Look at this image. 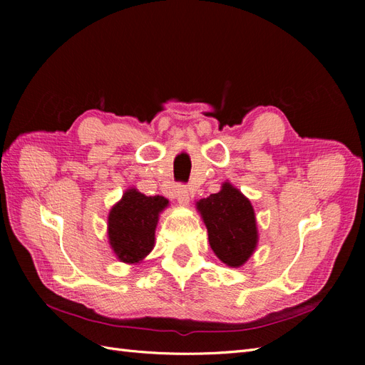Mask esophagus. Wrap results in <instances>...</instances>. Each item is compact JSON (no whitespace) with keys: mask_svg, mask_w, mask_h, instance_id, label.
<instances>
[{"mask_svg":"<svg viewBox=\"0 0 365 365\" xmlns=\"http://www.w3.org/2000/svg\"><path fill=\"white\" fill-rule=\"evenodd\" d=\"M176 197H178L180 205L187 207L190 202V190L187 189V187H178V190H176Z\"/></svg>","mask_w":365,"mask_h":365,"instance_id":"34e87169","label":"esophagus"}]
</instances>
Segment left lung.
Segmentation results:
<instances>
[{
  "mask_svg": "<svg viewBox=\"0 0 365 365\" xmlns=\"http://www.w3.org/2000/svg\"><path fill=\"white\" fill-rule=\"evenodd\" d=\"M216 257L230 268H240L257 248L259 230L251 201L225 181L217 193L196 202Z\"/></svg>",
  "mask_w": 365,
  "mask_h": 365,
  "instance_id": "obj_1",
  "label": "left lung"
}]
</instances>
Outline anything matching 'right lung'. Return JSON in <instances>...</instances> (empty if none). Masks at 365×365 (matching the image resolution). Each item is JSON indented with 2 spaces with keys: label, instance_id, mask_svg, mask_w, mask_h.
I'll return each mask as SVG.
<instances>
[{
  "label": "right lung",
  "instance_id": "1",
  "mask_svg": "<svg viewBox=\"0 0 365 365\" xmlns=\"http://www.w3.org/2000/svg\"><path fill=\"white\" fill-rule=\"evenodd\" d=\"M164 196H146L129 187L108 215V242L115 257L126 264L145 260L155 247V230L160 215L168 208Z\"/></svg>",
  "mask_w": 365,
  "mask_h": 365
}]
</instances>
